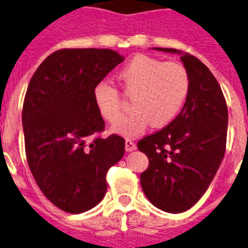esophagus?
Returning <instances> with one entry per match:
<instances>
[{"instance_id":"obj_1","label":"esophagus","mask_w":248,"mask_h":248,"mask_svg":"<svg viewBox=\"0 0 248 248\" xmlns=\"http://www.w3.org/2000/svg\"><path fill=\"white\" fill-rule=\"evenodd\" d=\"M137 148L136 143L133 142L132 139H126L125 140V149L128 151V152H132V151H134V149Z\"/></svg>"}]
</instances>
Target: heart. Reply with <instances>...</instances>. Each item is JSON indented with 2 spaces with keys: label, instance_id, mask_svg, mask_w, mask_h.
<instances>
[{
  "label": "heart",
  "instance_id": "heart-1",
  "mask_svg": "<svg viewBox=\"0 0 248 248\" xmlns=\"http://www.w3.org/2000/svg\"><path fill=\"white\" fill-rule=\"evenodd\" d=\"M123 92L132 99V114L114 128L124 137L142 133L148 124L162 128L179 115L189 97L191 78L180 62H165L146 54L133 57L118 72ZM100 115L110 124L120 120L124 112L115 86L100 82L93 90Z\"/></svg>",
  "mask_w": 248,
  "mask_h": 248
}]
</instances>
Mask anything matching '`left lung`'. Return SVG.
I'll list each match as a JSON object with an SVG mask.
<instances>
[{
	"mask_svg": "<svg viewBox=\"0 0 248 248\" xmlns=\"http://www.w3.org/2000/svg\"><path fill=\"white\" fill-rule=\"evenodd\" d=\"M156 49L181 54L191 87L179 115L138 142V149L149 161L140 185L158 209L183 213L204 195L222 163L228 109L219 83L204 63L176 49Z\"/></svg>",
	"mask_w": 248,
	"mask_h": 248,
	"instance_id": "left-lung-1",
	"label": "left lung"
}]
</instances>
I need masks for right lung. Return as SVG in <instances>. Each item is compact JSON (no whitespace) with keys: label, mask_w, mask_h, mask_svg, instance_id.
Instances as JSON below:
<instances>
[{"label":"right lung","mask_w":248,"mask_h":248,"mask_svg":"<svg viewBox=\"0 0 248 248\" xmlns=\"http://www.w3.org/2000/svg\"><path fill=\"white\" fill-rule=\"evenodd\" d=\"M124 61L111 49H59L39 65L26 90L22 126L29 167L49 202L79 214L105 196L106 173L125 140L102 138L93 90Z\"/></svg>","instance_id":"right-lung-1"}]
</instances>
